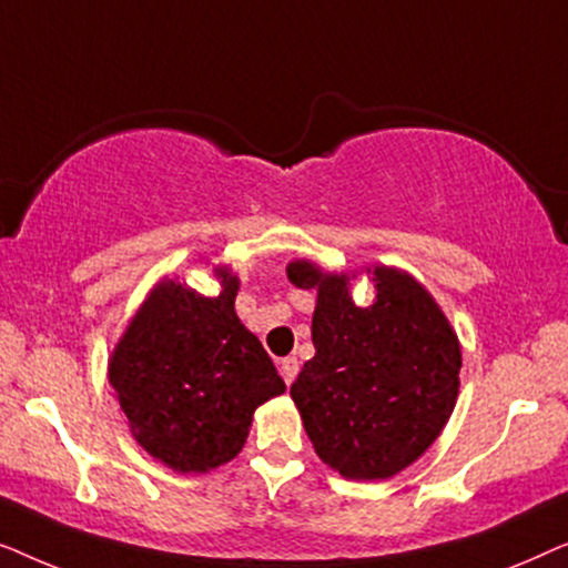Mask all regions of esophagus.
Instances as JSON below:
<instances>
[{
  "instance_id": "obj_1",
  "label": "esophagus",
  "mask_w": 568,
  "mask_h": 568,
  "mask_svg": "<svg viewBox=\"0 0 568 568\" xmlns=\"http://www.w3.org/2000/svg\"><path fill=\"white\" fill-rule=\"evenodd\" d=\"M278 369H282L284 383H286V385H292V383H294V377H297V372H300V362H297V356H284V359L278 362Z\"/></svg>"
}]
</instances>
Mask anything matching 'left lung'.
Segmentation results:
<instances>
[{"label":"left lung","instance_id":"obj_1","mask_svg":"<svg viewBox=\"0 0 568 568\" xmlns=\"http://www.w3.org/2000/svg\"><path fill=\"white\" fill-rule=\"evenodd\" d=\"M315 290V356L292 385L317 457L348 480L390 478L434 445L460 387V344L432 294L406 271L375 266L377 297L356 307L348 274L292 261Z\"/></svg>","mask_w":568,"mask_h":568}]
</instances>
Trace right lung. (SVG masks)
<instances>
[{
    "instance_id": "1",
    "label": "right lung",
    "mask_w": 568,
    "mask_h": 568,
    "mask_svg": "<svg viewBox=\"0 0 568 568\" xmlns=\"http://www.w3.org/2000/svg\"><path fill=\"white\" fill-rule=\"evenodd\" d=\"M222 292L204 297L165 278L150 292L108 362L131 434L178 473H206L243 449L255 408L286 390L240 323V278L214 268Z\"/></svg>"
}]
</instances>
